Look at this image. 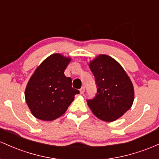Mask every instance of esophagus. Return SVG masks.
Listing matches in <instances>:
<instances>
[{"mask_svg":"<svg viewBox=\"0 0 159 159\" xmlns=\"http://www.w3.org/2000/svg\"><path fill=\"white\" fill-rule=\"evenodd\" d=\"M80 94H83V93H84V92H85V87H84V86L82 87V88L80 89Z\"/></svg>","mask_w":159,"mask_h":159,"instance_id":"esophagus-1","label":"esophagus"}]
</instances>
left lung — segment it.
Listing matches in <instances>:
<instances>
[{
  "mask_svg": "<svg viewBox=\"0 0 159 159\" xmlns=\"http://www.w3.org/2000/svg\"><path fill=\"white\" fill-rule=\"evenodd\" d=\"M95 79L97 93L87 100L98 118L113 122L128 111L134 101V87L129 76L111 57L101 55L89 64Z\"/></svg>",
  "mask_w": 159,
  "mask_h": 159,
  "instance_id": "obj_1",
  "label": "left lung"
}]
</instances>
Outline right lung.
<instances>
[{
    "mask_svg": "<svg viewBox=\"0 0 159 159\" xmlns=\"http://www.w3.org/2000/svg\"><path fill=\"white\" fill-rule=\"evenodd\" d=\"M70 58L60 54L48 57L36 69L27 85L25 96L28 107L37 119L52 121L63 115L80 91L64 72Z\"/></svg>",
    "mask_w": 159,
    "mask_h": 159,
    "instance_id": "right-lung-1",
    "label": "right lung"
}]
</instances>
